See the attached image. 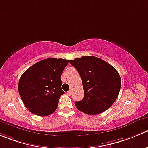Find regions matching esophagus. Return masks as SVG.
Returning a JSON list of instances; mask_svg holds the SVG:
<instances>
[{"instance_id":"34e87169","label":"esophagus","mask_w":148,"mask_h":148,"mask_svg":"<svg viewBox=\"0 0 148 148\" xmlns=\"http://www.w3.org/2000/svg\"><path fill=\"white\" fill-rule=\"evenodd\" d=\"M71 93H72V91H71V90H69V91L67 92V94H68L69 95H71Z\"/></svg>"}]
</instances>
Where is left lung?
Returning <instances> with one entry per match:
<instances>
[{"instance_id":"1","label":"left lung","mask_w":148,"mask_h":148,"mask_svg":"<svg viewBox=\"0 0 148 148\" xmlns=\"http://www.w3.org/2000/svg\"><path fill=\"white\" fill-rule=\"evenodd\" d=\"M78 71L84 97L75 102L82 112L97 115L108 109L116 100L121 88V77L114 67L95 56H83L69 61Z\"/></svg>"}]
</instances>
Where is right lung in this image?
Listing matches in <instances>:
<instances>
[{
    "instance_id": "obj_1",
    "label": "right lung",
    "mask_w": 148,
    "mask_h": 148,
    "mask_svg": "<svg viewBox=\"0 0 148 148\" xmlns=\"http://www.w3.org/2000/svg\"><path fill=\"white\" fill-rule=\"evenodd\" d=\"M69 60L50 58L27 69L20 77L18 93L30 112L46 116L56 110L61 89V76Z\"/></svg>"
}]
</instances>
